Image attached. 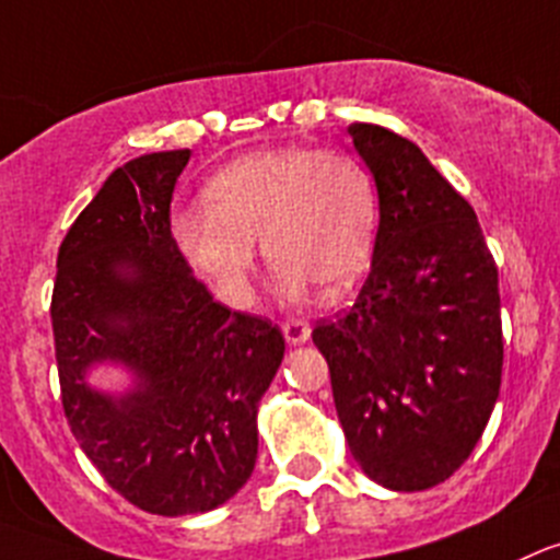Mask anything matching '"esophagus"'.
I'll list each match as a JSON object with an SVG mask.
<instances>
[{
    "label": "esophagus",
    "instance_id": "1",
    "mask_svg": "<svg viewBox=\"0 0 560 560\" xmlns=\"http://www.w3.org/2000/svg\"><path fill=\"white\" fill-rule=\"evenodd\" d=\"M281 331H284L290 345H301L312 337V326L306 320H284L281 323Z\"/></svg>",
    "mask_w": 560,
    "mask_h": 560
}]
</instances>
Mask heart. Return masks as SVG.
<instances>
[{
	"label": "heart",
	"instance_id": "1",
	"mask_svg": "<svg viewBox=\"0 0 560 560\" xmlns=\"http://www.w3.org/2000/svg\"><path fill=\"white\" fill-rule=\"evenodd\" d=\"M207 209L176 212V248L229 306L254 298L262 245L287 298L337 295L362 276L378 232V192L351 154L287 145L229 162L203 187Z\"/></svg>",
	"mask_w": 560,
	"mask_h": 560
}]
</instances>
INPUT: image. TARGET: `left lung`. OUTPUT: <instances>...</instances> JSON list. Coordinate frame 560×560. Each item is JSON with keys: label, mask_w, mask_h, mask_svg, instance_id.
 I'll list each match as a JSON object with an SVG mask.
<instances>
[{"label": "left lung", "mask_w": 560, "mask_h": 560, "mask_svg": "<svg viewBox=\"0 0 560 560\" xmlns=\"http://www.w3.org/2000/svg\"><path fill=\"white\" fill-rule=\"evenodd\" d=\"M378 187L357 301L312 331L345 442L375 483L422 492L478 445L503 375L498 265L475 209L411 140L348 127Z\"/></svg>", "instance_id": "8db88e82"}]
</instances>
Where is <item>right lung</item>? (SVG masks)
Instances as JSON below:
<instances>
[{
    "mask_svg": "<svg viewBox=\"0 0 560 560\" xmlns=\"http://www.w3.org/2000/svg\"><path fill=\"white\" fill-rule=\"evenodd\" d=\"M190 149L115 168L57 254L51 328L66 420L115 492L162 516L212 511L256 464V409L284 357L268 317L232 312L192 276L171 234ZM139 384L109 399L84 384L96 361Z\"/></svg>",
    "mask_w": 560,
    "mask_h": 560,
    "instance_id": "right-lung-1",
    "label": "right lung"
}]
</instances>
